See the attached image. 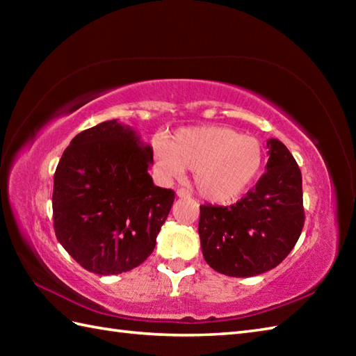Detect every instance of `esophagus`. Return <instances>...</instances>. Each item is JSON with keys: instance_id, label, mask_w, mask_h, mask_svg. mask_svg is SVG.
I'll use <instances>...</instances> for the list:
<instances>
[{"instance_id": "obj_1", "label": "esophagus", "mask_w": 356, "mask_h": 356, "mask_svg": "<svg viewBox=\"0 0 356 356\" xmlns=\"http://www.w3.org/2000/svg\"><path fill=\"white\" fill-rule=\"evenodd\" d=\"M176 194H177V197H188V195H190V191L185 190V188H179Z\"/></svg>"}]
</instances>
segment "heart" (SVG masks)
Wrapping results in <instances>:
<instances>
[{
  "instance_id": "heart-1",
  "label": "heart",
  "mask_w": 356,
  "mask_h": 356,
  "mask_svg": "<svg viewBox=\"0 0 356 356\" xmlns=\"http://www.w3.org/2000/svg\"><path fill=\"white\" fill-rule=\"evenodd\" d=\"M157 171L165 179H182L194 170V184L207 200L225 203L243 194L260 174L263 147L254 136L228 127H191L172 139L153 142Z\"/></svg>"
}]
</instances>
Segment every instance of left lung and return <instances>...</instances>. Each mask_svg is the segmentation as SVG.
Here are the masks:
<instances>
[{
  "mask_svg": "<svg viewBox=\"0 0 356 356\" xmlns=\"http://www.w3.org/2000/svg\"><path fill=\"white\" fill-rule=\"evenodd\" d=\"M266 171L243 199L229 207H200L203 259L228 277H254L289 254L305 225L301 171L278 139L268 140Z\"/></svg>",
  "mask_w": 356,
  "mask_h": 356,
  "instance_id": "1",
  "label": "left lung"
}]
</instances>
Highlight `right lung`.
Returning a JSON list of instances; mask_svg holds the SVG:
<instances>
[{
  "mask_svg": "<svg viewBox=\"0 0 356 356\" xmlns=\"http://www.w3.org/2000/svg\"><path fill=\"white\" fill-rule=\"evenodd\" d=\"M151 163L153 148L116 119L81 131L65 148L53 177V226L84 269L122 274L154 251L176 195L153 184Z\"/></svg>",
  "mask_w": 356,
  "mask_h": 356,
  "instance_id": "add662e5",
  "label": "right lung"
}]
</instances>
